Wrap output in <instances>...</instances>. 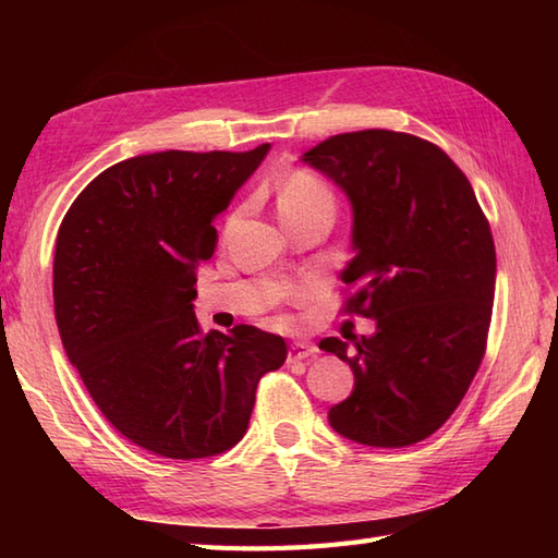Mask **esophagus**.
Wrapping results in <instances>:
<instances>
[{"label":"esophagus","instance_id":"1","mask_svg":"<svg viewBox=\"0 0 558 558\" xmlns=\"http://www.w3.org/2000/svg\"><path fill=\"white\" fill-rule=\"evenodd\" d=\"M316 348L310 345V342H292L290 352H288V362H302V360H310L316 357Z\"/></svg>","mask_w":558,"mask_h":558}]
</instances>
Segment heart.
Instances as JSON below:
<instances>
[{
    "mask_svg": "<svg viewBox=\"0 0 558 558\" xmlns=\"http://www.w3.org/2000/svg\"><path fill=\"white\" fill-rule=\"evenodd\" d=\"M278 210L282 222L310 216L316 210H336V194L322 177L312 170H292L278 189ZM316 292L314 286H298L288 292V298L294 302L310 300Z\"/></svg>",
    "mask_w": 558,
    "mask_h": 558,
    "instance_id": "b5f03b06",
    "label": "heart"
}]
</instances>
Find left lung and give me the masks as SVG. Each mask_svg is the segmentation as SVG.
<instances>
[{
	"instance_id": "left-lung-1",
	"label": "left lung",
	"mask_w": 558,
	"mask_h": 558,
	"mask_svg": "<svg viewBox=\"0 0 558 558\" xmlns=\"http://www.w3.org/2000/svg\"><path fill=\"white\" fill-rule=\"evenodd\" d=\"M350 196L354 288L348 314L376 333L326 338L354 388L328 412L352 441L402 448L432 436L460 405L487 350L496 282L489 220L468 177L436 144L390 129L330 136L304 153Z\"/></svg>"
}]
</instances>
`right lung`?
Wrapping results in <instances>:
<instances>
[{
    "instance_id": "obj_1",
    "label": "right lung",
    "mask_w": 558,
    "mask_h": 558,
    "mask_svg": "<svg viewBox=\"0 0 558 558\" xmlns=\"http://www.w3.org/2000/svg\"><path fill=\"white\" fill-rule=\"evenodd\" d=\"M162 150L100 172L59 225L52 294L69 362L117 432L172 460L230 450L260 376L288 357L280 336L240 324L204 333L192 312L213 218L266 158Z\"/></svg>"
}]
</instances>
